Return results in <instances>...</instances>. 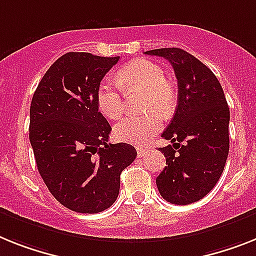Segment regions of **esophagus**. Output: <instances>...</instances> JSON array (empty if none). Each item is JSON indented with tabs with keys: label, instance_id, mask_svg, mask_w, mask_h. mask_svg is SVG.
Wrapping results in <instances>:
<instances>
[{
	"label": "esophagus",
	"instance_id": "34e87169",
	"mask_svg": "<svg viewBox=\"0 0 256 256\" xmlns=\"http://www.w3.org/2000/svg\"><path fill=\"white\" fill-rule=\"evenodd\" d=\"M136 154H138L139 158H142V156H144L146 154H147V148H143V147H136Z\"/></svg>",
	"mask_w": 256,
	"mask_h": 256
}]
</instances>
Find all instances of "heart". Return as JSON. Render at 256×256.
Wrapping results in <instances>:
<instances>
[{"label":"heart","instance_id":"b5f03b06","mask_svg":"<svg viewBox=\"0 0 256 256\" xmlns=\"http://www.w3.org/2000/svg\"><path fill=\"white\" fill-rule=\"evenodd\" d=\"M117 82L104 80L98 86L96 102L98 110L109 120H117L124 110V90L128 94L143 92L142 109L144 114L126 117L114 126V136L124 143L143 146L162 126V116L174 109L177 94L166 80L165 70L150 60L139 58L118 72Z\"/></svg>","mask_w":256,"mask_h":256}]
</instances>
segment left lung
I'll return each instance as SVG.
<instances>
[{
    "mask_svg": "<svg viewBox=\"0 0 256 256\" xmlns=\"http://www.w3.org/2000/svg\"><path fill=\"white\" fill-rule=\"evenodd\" d=\"M168 60L178 80V105L161 136L166 166L156 178L165 200L186 206L204 198L218 184L229 154V106L216 75L180 48L146 52Z\"/></svg>",
    "mask_w": 256,
    "mask_h": 256,
    "instance_id": "8db88e82",
    "label": "left lung"
}]
</instances>
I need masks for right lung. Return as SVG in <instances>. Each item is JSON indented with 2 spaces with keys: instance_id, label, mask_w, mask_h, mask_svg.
I'll list each match as a JSON object with an SVG mask.
<instances>
[{
  "instance_id": "1",
  "label": "right lung",
  "mask_w": 256,
  "mask_h": 256,
  "mask_svg": "<svg viewBox=\"0 0 256 256\" xmlns=\"http://www.w3.org/2000/svg\"><path fill=\"white\" fill-rule=\"evenodd\" d=\"M120 57L70 52L48 68L30 108V142L38 170L50 194L79 214L110 207L120 176L136 158L128 143H108L110 124L96 95Z\"/></svg>"
}]
</instances>
